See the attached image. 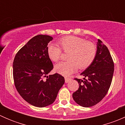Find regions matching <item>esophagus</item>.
<instances>
[{"label":"esophagus","mask_w":125,"mask_h":125,"mask_svg":"<svg viewBox=\"0 0 125 125\" xmlns=\"http://www.w3.org/2000/svg\"><path fill=\"white\" fill-rule=\"evenodd\" d=\"M71 79L69 77H65V83H68L69 82L71 81Z\"/></svg>","instance_id":"1"}]
</instances>
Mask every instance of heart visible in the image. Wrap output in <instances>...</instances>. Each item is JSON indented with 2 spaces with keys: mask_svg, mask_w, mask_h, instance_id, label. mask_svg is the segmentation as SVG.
Wrapping results in <instances>:
<instances>
[{
  "mask_svg": "<svg viewBox=\"0 0 125 125\" xmlns=\"http://www.w3.org/2000/svg\"><path fill=\"white\" fill-rule=\"evenodd\" d=\"M58 45L50 44L47 48V54L52 61L57 62L63 52H68V61L56 64L54 70L56 73L68 76L75 72L78 66L81 70L89 67L94 62L97 54L95 44L84 39L74 36L62 37L58 41Z\"/></svg>",
  "mask_w": 125,
  "mask_h": 125,
  "instance_id": "1",
  "label": "heart"
}]
</instances>
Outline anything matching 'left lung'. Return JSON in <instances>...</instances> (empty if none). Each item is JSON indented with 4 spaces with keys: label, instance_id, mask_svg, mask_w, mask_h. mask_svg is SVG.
Returning a JSON list of instances; mask_svg holds the SVG:
<instances>
[{
    "label": "left lung",
    "instance_id": "left-lung-1",
    "mask_svg": "<svg viewBox=\"0 0 125 125\" xmlns=\"http://www.w3.org/2000/svg\"><path fill=\"white\" fill-rule=\"evenodd\" d=\"M97 54L91 65L81 73L83 80L74 79L79 88L73 94L74 101L83 107L95 105L104 98L111 84L114 64L108 48L98 39Z\"/></svg>",
    "mask_w": 125,
    "mask_h": 125
}]
</instances>
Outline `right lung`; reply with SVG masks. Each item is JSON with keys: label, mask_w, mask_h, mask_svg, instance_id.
Listing matches in <instances>:
<instances>
[{"label": "right lung", "mask_w": 125, "mask_h": 125, "mask_svg": "<svg viewBox=\"0 0 125 125\" xmlns=\"http://www.w3.org/2000/svg\"><path fill=\"white\" fill-rule=\"evenodd\" d=\"M52 39L48 35L34 36L17 52L13 62L16 89L25 101L39 108L52 104L65 83L57 73L47 75L53 69L47 54L48 44Z\"/></svg>", "instance_id": "obj_1"}]
</instances>
